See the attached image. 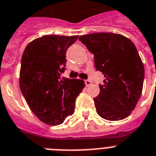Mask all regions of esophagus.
I'll list each match as a JSON object with an SVG mask.
<instances>
[{
	"mask_svg": "<svg viewBox=\"0 0 156 156\" xmlns=\"http://www.w3.org/2000/svg\"><path fill=\"white\" fill-rule=\"evenodd\" d=\"M85 83H86V86H89L92 84V82L91 81H89V80H86V81H85Z\"/></svg>",
	"mask_w": 156,
	"mask_h": 156,
	"instance_id": "34e87169",
	"label": "esophagus"
}]
</instances>
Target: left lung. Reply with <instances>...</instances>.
<instances>
[{"instance_id": "8db88e82", "label": "left lung", "mask_w": 156, "mask_h": 156, "mask_svg": "<svg viewBox=\"0 0 156 156\" xmlns=\"http://www.w3.org/2000/svg\"><path fill=\"white\" fill-rule=\"evenodd\" d=\"M79 41L94 55L96 69L105 78L93 99L97 114L109 121L128 117L140 99L144 78L136 46L128 37L113 33L82 35Z\"/></svg>"}]
</instances>
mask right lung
<instances>
[{"label":"right lung","instance_id":"add662e5","mask_svg":"<svg viewBox=\"0 0 156 156\" xmlns=\"http://www.w3.org/2000/svg\"><path fill=\"white\" fill-rule=\"evenodd\" d=\"M78 38L45 35L30 41L22 56L20 90L30 110L48 125H59L74 114L76 98L86 86L83 80L60 78L66 52Z\"/></svg>","mask_w":156,"mask_h":156}]
</instances>
